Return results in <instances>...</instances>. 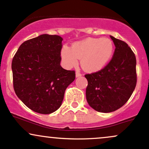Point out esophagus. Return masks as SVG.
<instances>
[{
    "label": "esophagus",
    "instance_id": "34e87169",
    "mask_svg": "<svg viewBox=\"0 0 149 149\" xmlns=\"http://www.w3.org/2000/svg\"><path fill=\"white\" fill-rule=\"evenodd\" d=\"M82 76V74H81V73H79V72H76V77H81V76Z\"/></svg>",
    "mask_w": 149,
    "mask_h": 149
}]
</instances>
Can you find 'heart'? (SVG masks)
Listing matches in <instances>:
<instances>
[{"mask_svg":"<svg viewBox=\"0 0 149 149\" xmlns=\"http://www.w3.org/2000/svg\"><path fill=\"white\" fill-rule=\"evenodd\" d=\"M113 52V42L109 39L88 37L73 43L71 49L63 46L61 57L66 68L76 66L78 59H81V66L85 71L96 72L102 70L108 63Z\"/></svg>","mask_w":149,"mask_h":149,"instance_id":"b5f03b06","label":"heart"}]
</instances>
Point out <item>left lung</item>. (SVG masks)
<instances>
[{
  "label": "left lung",
  "mask_w": 149,
  "mask_h": 149,
  "mask_svg": "<svg viewBox=\"0 0 149 149\" xmlns=\"http://www.w3.org/2000/svg\"><path fill=\"white\" fill-rule=\"evenodd\" d=\"M115 50L108 64L100 71L85 75L86 99L95 110L114 112L130 98L136 85L134 53L123 41L110 36Z\"/></svg>",
  "instance_id": "1"
}]
</instances>
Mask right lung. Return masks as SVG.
<instances>
[{
	"label": "right lung",
	"instance_id": "add662e5",
	"mask_svg": "<svg viewBox=\"0 0 149 149\" xmlns=\"http://www.w3.org/2000/svg\"><path fill=\"white\" fill-rule=\"evenodd\" d=\"M62 40L58 35H40L24 42L13 58L15 92L37 113L51 114L59 108L66 88L76 78L74 71L60 65Z\"/></svg>",
	"mask_w": 149,
	"mask_h": 149
}]
</instances>
